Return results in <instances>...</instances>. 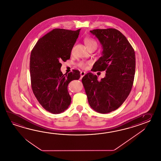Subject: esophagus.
Wrapping results in <instances>:
<instances>
[{"mask_svg":"<svg viewBox=\"0 0 161 161\" xmlns=\"http://www.w3.org/2000/svg\"><path fill=\"white\" fill-rule=\"evenodd\" d=\"M86 74L85 71H81L80 72V76L81 77H83V76H84L85 75V74Z\"/></svg>","mask_w":161,"mask_h":161,"instance_id":"esophagus-1","label":"esophagus"}]
</instances>
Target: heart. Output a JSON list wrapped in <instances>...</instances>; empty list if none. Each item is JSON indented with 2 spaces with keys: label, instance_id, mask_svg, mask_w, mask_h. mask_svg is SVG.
<instances>
[{
  "label": "heart",
  "instance_id": "obj_1",
  "mask_svg": "<svg viewBox=\"0 0 161 161\" xmlns=\"http://www.w3.org/2000/svg\"><path fill=\"white\" fill-rule=\"evenodd\" d=\"M84 42L90 50L92 49H96V48L98 47L97 42L92 38H85L84 40ZM90 63H91L90 62H80L77 64V65L81 69H86L87 68V65H89V64H90Z\"/></svg>",
  "mask_w": 161,
  "mask_h": 161
}]
</instances>
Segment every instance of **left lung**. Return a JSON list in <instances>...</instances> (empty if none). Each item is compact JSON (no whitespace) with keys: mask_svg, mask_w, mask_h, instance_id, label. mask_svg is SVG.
<instances>
[{"mask_svg":"<svg viewBox=\"0 0 161 161\" xmlns=\"http://www.w3.org/2000/svg\"><path fill=\"white\" fill-rule=\"evenodd\" d=\"M102 44L103 56L93 65L92 71H106L98 81L92 72L83 77L90 106L98 113H109L118 109L127 99L134 83L135 53L127 38L116 29L90 31Z\"/></svg>","mask_w":161,"mask_h":161,"instance_id":"obj_1","label":"left lung"}]
</instances>
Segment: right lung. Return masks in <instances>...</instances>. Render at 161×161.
<instances>
[{
  "label": "right lung",
  "mask_w": 161,
  "mask_h": 161,
  "mask_svg": "<svg viewBox=\"0 0 161 161\" xmlns=\"http://www.w3.org/2000/svg\"><path fill=\"white\" fill-rule=\"evenodd\" d=\"M79 32L80 29H54L40 38L31 52V89L38 103L50 113L58 114L69 108L71 98L67 86L80 78V72L76 69L63 75L60 63L70 58Z\"/></svg>",
  "instance_id": "obj_1"
}]
</instances>
